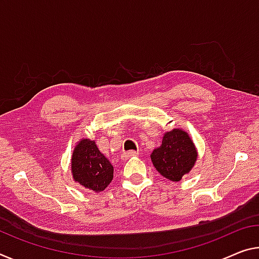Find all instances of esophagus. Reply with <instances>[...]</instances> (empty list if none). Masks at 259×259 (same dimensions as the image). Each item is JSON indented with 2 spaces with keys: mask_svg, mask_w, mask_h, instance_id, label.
<instances>
[{
  "mask_svg": "<svg viewBox=\"0 0 259 259\" xmlns=\"http://www.w3.org/2000/svg\"><path fill=\"white\" fill-rule=\"evenodd\" d=\"M137 154H138L137 151H126V152H123L121 158L123 160H126V159H129V158L134 157V155H137Z\"/></svg>",
  "mask_w": 259,
  "mask_h": 259,
  "instance_id": "esophagus-1",
  "label": "esophagus"
}]
</instances>
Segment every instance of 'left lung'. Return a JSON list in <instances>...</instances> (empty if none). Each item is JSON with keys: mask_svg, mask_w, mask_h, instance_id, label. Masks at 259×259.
I'll use <instances>...</instances> for the list:
<instances>
[{"mask_svg": "<svg viewBox=\"0 0 259 259\" xmlns=\"http://www.w3.org/2000/svg\"><path fill=\"white\" fill-rule=\"evenodd\" d=\"M197 159L194 143L186 131L174 129L166 133L162 144L151 154L153 166L163 178L179 182L190 171Z\"/></svg>", "mask_w": 259, "mask_h": 259, "instance_id": "left-lung-1", "label": "left lung"}]
</instances>
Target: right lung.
<instances>
[{"label":"right lung","mask_w":259,"mask_h":259,"mask_svg":"<svg viewBox=\"0 0 259 259\" xmlns=\"http://www.w3.org/2000/svg\"><path fill=\"white\" fill-rule=\"evenodd\" d=\"M71 171L75 181L83 187L93 191H102L112 182L114 168L98 150L96 143L83 139L73 150Z\"/></svg>","instance_id":"add662e5"}]
</instances>
